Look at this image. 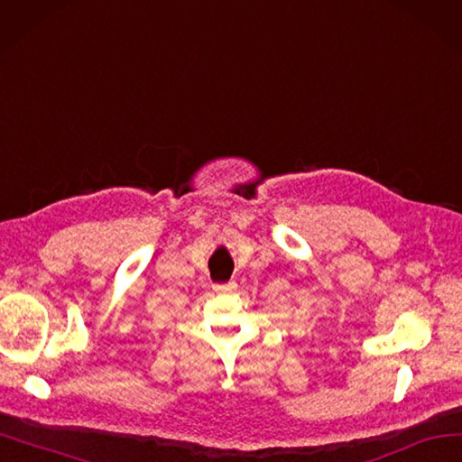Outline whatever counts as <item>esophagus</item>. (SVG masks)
I'll return each mask as SVG.
<instances>
[{
  "label": "esophagus",
  "instance_id": "obj_1",
  "mask_svg": "<svg viewBox=\"0 0 462 462\" xmlns=\"http://www.w3.org/2000/svg\"><path fill=\"white\" fill-rule=\"evenodd\" d=\"M214 290H216V291H227L229 285H227V283H216Z\"/></svg>",
  "mask_w": 462,
  "mask_h": 462
}]
</instances>
